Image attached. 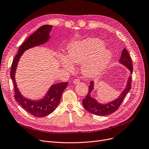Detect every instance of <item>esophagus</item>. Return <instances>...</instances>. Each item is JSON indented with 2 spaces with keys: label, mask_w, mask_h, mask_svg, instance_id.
<instances>
[{
  "label": "esophagus",
  "mask_w": 149,
  "mask_h": 149,
  "mask_svg": "<svg viewBox=\"0 0 149 149\" xmlns=\"http://www.w3.org/2000/svg\"><path fill=\"white\" fill-rule=\"evenodd\" d=\"M73 82H74V84H79L80 82V80H79V79H74V80H73Z\"/></svg>",
  "instance_id": "obj_1"
}]
</instances>
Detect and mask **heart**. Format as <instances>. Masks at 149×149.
<instances>
[{
	"label": "heart",
	"instance_id": "1",
	"mask_svg": "<svg viewBox=\"0 0 149 149\" xmlns=\"http://www.w3.org/2000/svg\"><path fill=\"white\" fill-rule=\"evenodd\" d=\"M104 44L100 39L89 38L71 43L68 47V58L61 56L62 65L66 69L72 70L73 63L82 65V70L87 76H96L101 73L111 61L112 53L104 49Z\"/></svg>",
	"mask_w": 149,
	"mask_h": 149
}]
</instances>
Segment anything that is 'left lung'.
<instances>
[{
  "label": "left lung",
  "instance_id": "8db88e82",
  "mask_svg": "<svg viewBox=\"0 0 149 149\" xmlns=\"http://www.w3.org/2000/svg\"><path fill=\"white\" fill-rule=\"evenodd\" d=\"M120 61L121 63L124 64L128 68V69L130 70L132 74V73H133V64H132L131 58L129 53L128 52L127 49L125 48L123 49ZM131 88V76H130L129 77L128 84L125 88V89L117 100H115V101H113L111 103L102 105V104H99L94 98H93L90 96V93L93 90V82L91 81L90 85L89 86L88 92V94L86 97L84 99L83 101H82V104H83L84 107L87 110V111L93 114L99 115V116H105V115H108L117 111L121 104H122L125 96L130 90Z\"/></svg>",
  "mask_w": 149,
  "mask_h": 149
}]
</instances>
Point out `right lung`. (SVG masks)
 I'll return each instance as SVG.
<instances>
[{"instance_id":"right-lung-1","label":"right lung","mask_w":149,"mask_h":149,"mask_svg":"<svg viewBox=\"0 0 149 149\" xmlns=\"http://www.w3.org/2000/svg\"><path fill=\"white\" fill-rule=\"evenodd\" d=\"M53 26L43 25L30 36L18 49V52L14 58L10 71V77L15 88L14 97L26 112L37 117H43L50 114L59 104L63 92L68 86V82L53 85L45 97L40 101H31L24 97L18 90L15 81V71L21 56L24 51L30 48L40 45L46 42L49 38V31Z\"/></svg>"}]
</instances>
